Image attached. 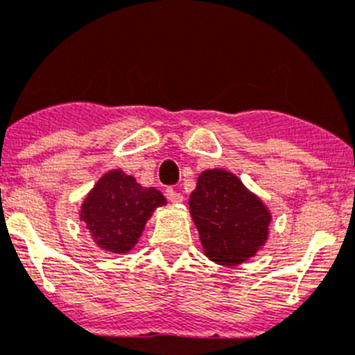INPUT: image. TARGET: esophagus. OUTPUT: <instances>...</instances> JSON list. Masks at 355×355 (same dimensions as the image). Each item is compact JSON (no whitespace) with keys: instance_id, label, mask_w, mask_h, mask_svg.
I'll use <instances>...</instances> for the list:
<instances>
[{"instance_id":"obj_1","label":"esophagus","mask_w":355,"mask_h":355,"mask_svg":"<svg viewBox=\"0 0 355 355\" xmlns=\"http://www.w3.org/2000/svg\"><path fill=\"white\" fill-rule=\"evenodd\" d=\"M165 197H167L168 202H172V204H180V202H183V195H181L180 191H175L174 188H167V190H165Z\"/></svg>"}]
</instances>
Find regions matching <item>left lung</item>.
<instances>
[{
  "label": "left lung",
  "mask_w": 355,
  "mask_h": 355,
  "mask_svg": "<svg viewBox=\"0 0 355 355\" xmlns=\"http://www.w3.org/2000/svg\"><path fill=\"white\" fill-rule=\"evenodd\" d=\"M188 204L205 256L218 265L248 261L268 239L272 214L232 172H202Z\"/></svg>",
  "instance_id": "8db88e82"
}]
</instances>
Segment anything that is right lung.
<instances>
[{"label":"right lung","mask_w":355,"mask_h":355,"mask_svg":"<svg viewBox=\"0 0 355 355\" xmlns=\"http://www.w3.org/2000/svg\"><path fill=\"white\" fill-rule=\"evenodd\" d=\"M167 204L157 188H144L120 168L106 172L82 204L80 219L94 242L107 252H129L148 219Z\"/></svg>","instance_id":"add662e5"}]
</instances>
